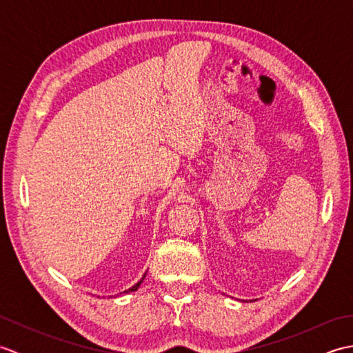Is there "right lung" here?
<instances>
[{
	"instance_id": "1",
	"label": "right lung",
	"mask_w": 353,
	"mask_h": 353,
	"mask_svg": "<svg viewBox=\"0 0 353 353\" xmlns=\"http://www.w3.org/2000/svg\"><path fill=\"white\" fill-rule=\"evenodd\" d=\"M145 274H147V273H145ZM145 274H144V276H142V277H141V281H139V282H138V283H134V285H133V287H132V288H129V290H125V291H124V292H132V291H137V290H138V288H139V285H141V283H142V281H144V279H145Z\"/></svg>"
}]
</instances>
